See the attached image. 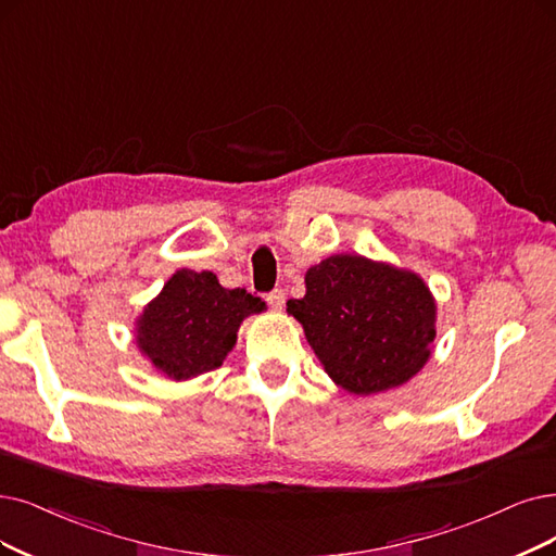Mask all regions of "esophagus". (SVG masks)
Masks as SVG:
<instances>
[{"instance_id":"esophagus-1","label":"esophagus","mask_w":556,"mask_h":556,"mask_svg":"<svg viewBox=\"0 0 556 556\" xmlns=\"http://www.w3.org/2000/svg\"><path fill=\"white\" fill-rule=\"evenodd\" d=\"M265 300H267V304H270V309H275V312H281L283 300H286V293H283L281 289H275V291H270V293L265 295Z\"/></svg>"}]
</instances>
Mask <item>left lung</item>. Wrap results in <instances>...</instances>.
Here are the masks:
<instances>
[{"label": "left lung", "mask_w": 556, "mask_h": 556, "mask_svg": "<svg viewBox=\"0 0 556 556\" xmlns=\"http://www.w3.org/2000/svg\"><path fill=\"white\" fill-rule=\"evenodd\" d=\"M306 295L289 300L330 378L353 394H376L413 378L430 357L435 302L399 267L337 254L306 270Z\"/></svg>", "instance_id": "left-lung-1"}]
</instances>
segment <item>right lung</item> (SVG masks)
Wrapping results in <instances>:
<instances>
[{"mask_svg": "<svg viewBox=\"0 0 556 556\" xmlns=\"http://www.w3.org/2000/svg\"><path fill=\"white\" fill-rule=\"evenodd\" d=\"M265 302L244 289H224L213 273L178 270L143 309L137 343L162 374L185 380L222 366L244 316Z\"/></svg>", "mask_w": 556, "mask_h": 556, "instance_id": "right-lung-1", "label": "right lung"}]
</instances>
